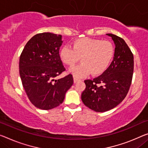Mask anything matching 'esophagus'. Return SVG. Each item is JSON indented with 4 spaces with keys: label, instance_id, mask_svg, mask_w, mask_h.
<instances>
[{
    "label": "esophagus",
    "instance_id": "obj_1",
    "mask_svg": "<svg viewBox=\"0 0 148 148\" xmlns=\"http://www.w3.org/2000/svg\"><path fill=\"white\" fill-rule=\"evenodd\" d=\"M79 81V79H77V78H75V77L73 78V81H74V83H77V81Z\"/></svg>",
    "mask_w": 148,
    "mask_h": 148
}]
</instances>
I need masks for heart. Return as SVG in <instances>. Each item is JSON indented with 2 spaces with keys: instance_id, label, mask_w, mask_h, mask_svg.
Here are the masks:
<instances>
[{
  "instance_id": "b5f03b06",
  "label": "heart",
  "mask_w": 148,
  "mask_h": 148,
  "mask_svg": "<svg viewBox=\"0 0 148 148\" xmlns=\"http://www.w3.org/2000/svg\"><path fill=\"white\" fill-rule=\"evenodd\" d=\"M114 47L110 42L90 38H82L72 42L71 48L61 47L59 53L60 60L68 66H73L80 58L81 63L72 67L70 72L77 78L91 73L97 76L106 71L112 61Z\"/></svg>"
}]
</instances>
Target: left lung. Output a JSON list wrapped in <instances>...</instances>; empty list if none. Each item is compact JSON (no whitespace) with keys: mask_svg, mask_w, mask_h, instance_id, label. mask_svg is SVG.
Instances as JSON below:
<instances>
[{"mask_svg":"<svg viewBox=\"0 0 148 148\" xmlns=\"http://www.w3.org/2000/svg\"><path fill=\"white\" fill-rule=\"evenodd\" d=\"M115 44L114 57L105 71L93 80H85L81 99L85 106L99 112L116 107L128 94L134 71V56L122 38L112 34Z\"/></svg>","mask_w":148,"mask_h":148,"instance_id":"8db88e82","label":"left lung"}]
</instances>
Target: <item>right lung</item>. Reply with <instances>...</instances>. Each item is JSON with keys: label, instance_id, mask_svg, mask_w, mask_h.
Returning a JSON list of instances; mask_svg holds the SVG:
<instances>
[{"label": "right lung", "instance_id": "obj_1", "mask_svg": "<svg viewBox=\"0 0 148 148\" xmlns=\"http://www.w3.org/2000/svg\"><path fill=\"white\" fill-rule=\"evenodd\" d=\"M61 37L49 32L38 34L27 42L20 57L22 85L31 103L42 110H50L62 103L73 84L71 74L54 79L65 71L59 56Z\"/></svg>", "mask_w": 148, "mask_h": 148}]
</instances>
